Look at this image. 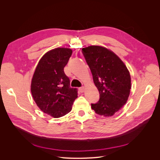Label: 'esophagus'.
Returning a JSON list of instances; mask_svg holds the SVG:
<instances>
[{"instance_id":"1","label":"esophagus","mask_w":160,"mask_h":160,"mask_svg":"<svg viewBox=\"0 0 160 160\" xmlns=\"http://www.w3.org/2000/svg\"><path fill=\"white\" fill-rule=\"evenodd\" d=\"M78 90H79V91H80V92L81 93H82V92H84V90H85V87H79Z\"/></svg>"}]
</instances>
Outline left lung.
I'll return each instance as SVG.
<instances>
[{"label":"left lung","mask_w":160,"mask_h":160,"mask_svg":"<svg viewBox=\"0 0 160 160\" xmlns=\"http://www.w3.org/2000/svg\"><path fill=\"white\" fill-rule=\"evenodd\" d=\"M99 92V100L91 104L98 115L111 117L127 102L131 88L129 72L123 62L108 49L92 45L82 49Z\"/></svg>","instance_id":"1"}]
</instances>
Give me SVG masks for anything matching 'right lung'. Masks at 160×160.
Listing matches in <instances>:
<instances>
[{
  "label": "right lung",
  "mask_w": 160,
  "mask_h": 160,
  "mask_svg": "<svg viewBox=\"0 0 160 160\" xmlns=\"http://www.w3.org/2000/svg\"><path fill=\"white\" fill-rule=\"evenodd\" d=\"M72 54L68 48H56L45 53L34 72L31 92L38 107L45 113L59 118L71 111L78 90L70 87L64 68Z\"/></svg>",
  "instance_id": "1"
}]
</instances>
